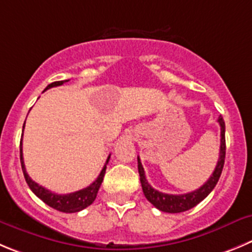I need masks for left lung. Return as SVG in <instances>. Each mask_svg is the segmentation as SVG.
<instances>
[{"label": "left lung", "instance_id": "obj_1", "mask_svg": "<svg viewBox=\"0 0 252 252\" xmlns=\"http://www.w3.org/2000/svg\"><path fill=\"white\" fill-rule=\"evenodd\" d=\"M218 122L220 124V128H221V134H220L221 139H220V153H219L218 164H216L215 170L213 171V174H211V176L208 179V182L203 187L199 188V189L194 190V191L182 195H173L155 190L148 183L147 178H145L144 168H143L139 157H138V171H139L143 192H144L148 201H150L155 208L159 209L160 211H164V213H183V211L190 210L191 208H194L195 205H197L200 201H203L213 191L215 185L218 184L219 178L221 175V171L225 163V153H226V144H225V122L222 119V117H219Z\"/></svg>", "mask_w": 252, "mask_h": 252}]
</instances>
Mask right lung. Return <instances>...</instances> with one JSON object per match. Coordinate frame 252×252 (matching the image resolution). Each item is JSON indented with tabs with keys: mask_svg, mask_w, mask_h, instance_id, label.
<instances>
[{
	"mask_svg": "<svg viewBox=\"0 0 252 252\" xmlns=\"http://www.w3.org/2000/svg\"><path fill=\"white\" fill-rule=\"evenodd\" d=\"M68 81H60V82H53V83L48 84L46 87L44 91L47 89L52 88V87H57V86H62L63 83H65ZM26 123V122H25ZM25 128V126H23ZM20 157H21V165H22V170H23V175H25V179L27 182L28 187L32 191L34 192L36 196H38L43 203H46L47 205L51 206V208L56 209L58 211H62V213H78V211L83 210L86 209L87 206L91 205L94 200H95V197H97L98 190H99L100 184L103 182V178H104L105 174V169H107V164L109 161L110 155L108 157L107 161H105L104 166H103L102 171L98 175V178L92 183L89 187L84 188V189L78 190V191L70 192V194H56V192L49 191L48 189L46 188L41 187L39 184H37L36 182L31 179L30 175L27 174L25 168V163H23V153H22V139H21V144H20Z\"/></svg>",
	"mask_w": 252,
	"mask_h": 252,
	"instance_id": "right-lung-1",
	"label": "right lung"
}]
</instances>
